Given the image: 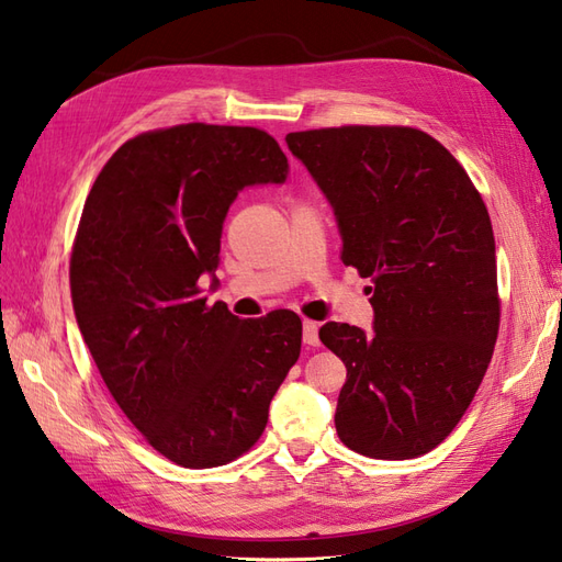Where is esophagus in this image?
<instances>
[{
    "instance_id": "34e87169",
    "label": "esophagus",
    "mask_w": 562,
    "mask_h": 562,
    "mask_svg": "<svg viewBox=\"0 0 562 562\" xmlns=\"http://www.w3.org/2000/svg\"><path fill=\"white\" fill-rule=\"evenodd\" d=\"M304 345L308 347H318V323L316 321H304Z\"/></svg>"
}]
</instances>
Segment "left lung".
<instances>
[{"instance_id": "1", "label": "left lung", "mask_w": 562, "mask_h": 562, "mask_svg": "<svg viewBox=\"0 0 562 562\" xmlns=\"http://www.w3.org/2000/svg\"><path fill=\"white\" fill-rule=\"evenodd\" d=\"M328 195L345 266L371 278L373 333L325 323L345 361L335 428L349 450L412 460L460 424L501 325L486 203L452 153L412 126H333L286 134Z\"/></svg>"}]
</instances>
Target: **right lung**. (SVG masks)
<instances>
[{
    "label": "right lung",
    "instance_id": "1",
    "mask_svg": "<svg viewBox=\"0 0 562 562\" xmlns=\"http://www.w3.org/2000/svg\"><path fill=\"white\" fill-rule=\"evenodd\" d=\"M286 169L263 128L177 124L128 138L86 199L69 263L78 328L126 419L179 467L249 452L302 351L294 311L241 321L201 296L232 201Z\"/></svg>",
    "mask_w": 562,
    "mask_h": 562
}]
</instances>
